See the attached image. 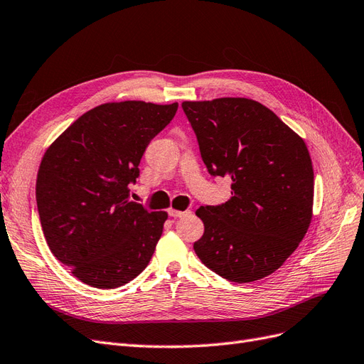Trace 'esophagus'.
<instances>
[{"mask_svg":"<svg viewBox=\"0 0 364 364\" xmlns=\"http://www.w3.org/2000/svg\"><path fill=\"white\" fill-rule=\"evenodd\" d=\"M168 213H169V216H171V218H183V216L191 215L189 210H186V212H180V210H173V208H171Z\"/></svg>","mask_w":364,"mask_h":364,"instance_id":"1","label":"esophagus"}]
</instances>
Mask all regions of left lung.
Wrapping results in <instances>:
<instances>
[{"label":"left lung","instance_id":"obj_1","mask_svg":"<svg viewBox=\"0 0 364 364\" xmlns=\"http://www.w3.org/2000/svg\"><path fill=\"white\" fill-rule=\"evenodd\" d=\"M204 165L231 180V199L203 205L193 243L210 271L232 283L275 272L311 222L314 173L304 140L263 104L246 98L184 101Z\"/></svg>","mask_w":364,"mask_h":364}]
</instances>
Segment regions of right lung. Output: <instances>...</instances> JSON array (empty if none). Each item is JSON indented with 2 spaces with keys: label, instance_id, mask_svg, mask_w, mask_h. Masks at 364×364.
I'll list each match as a JSON object with an SVG mask.
<instances>
[{
  "label": "right lung",
  "instance_id": "obj_1",
  "mask_svg": "<svg viewBox=\"0 0 364 364\" xmlns=\"http://www.w3.org/2000/svg\"><path fill=\"white\" fill-rule=\"evenodd\" d=\"M178 102L102 104L69 125L45 152L36 181L51 252L83 283L127 284L148 266L168 218L130 199L149 142Z\"/></svg>",
  "mask_w": 364,
  "mask_h": 364
}]
</instances>
